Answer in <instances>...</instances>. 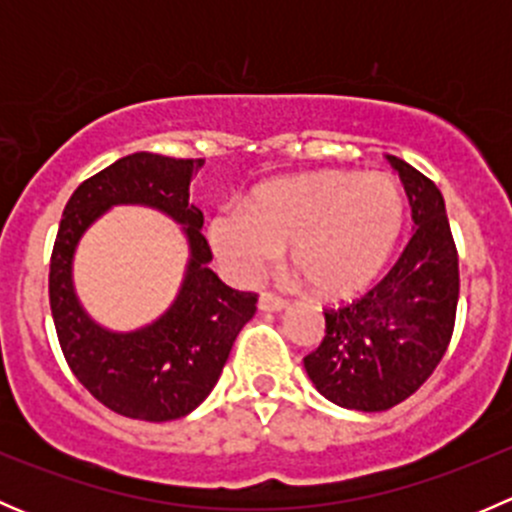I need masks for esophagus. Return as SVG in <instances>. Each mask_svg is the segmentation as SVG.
I'll use <instances>...</instances> for the list:
<instances>
[{
  "instance_id": "obj_1",
  "label": "esophagus",
  "mask_w": 512,
  "mask_h": 512,
  "mask_svg": "<svg viewBox=\"0 0 512 512\" xmlns=\"http://www.w3.org/2000/svg\"><path fill=\"white\" fill-rule=\"evenodd\" d=\"M257 307H260V312H282V309H287V302L282 297H275V294H260V299H257Z\"/></svg>"
}]
</instances>
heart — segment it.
<instances>
[{"instance_id": "heart-1", "label": "heart", "mask_w": 512, "mask_h": 512, "mask_svg": "<svg viewBox=\"0 0 512 512\" xmlns=\"http://www.w3.org/2000/svg\"><path fill=\"white\" fill-rule=\"evenodd\" d=\"M404 225V190L391 175L319 170L267 180L245 208H220L208 240L237 285L260 280L287 247L314 294L344 299L384 272Z\"/></svg>"}]
</instances>
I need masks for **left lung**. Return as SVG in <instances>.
<instances>
[{"label": "left lung", "instance_id": "left-lung-1", "mask_svg": "<svg viewBox=\"0 0 512 512\" xmlns=\"http://www.w3.org/2000/svg\"><path fill=\"white\" fill-rule=\"evenodd\" d=\"M386 158L409 195L414 237L379 285L324 309L327 334L304 356L319 394L354 411L409 399L443 359L456 322L458 255L441 190L406 160Z\"/></svg>", "mask_w": 512, "mask_h": 512}]
</instances>
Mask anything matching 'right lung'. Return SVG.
<instances>
[{
    "mask_svg": "<svg viewBox=\"0 0 512 512\" xmlns=\"http://www.w3.org/2000/svg\"><path fill=\"white\" fill-rule=\"evenodd\" d=\"M203 160L133 153L69 198L49 267V302L61 352L96 401L138 421H173L198 409L218 384L232 342L255 314L257 294L227 287L208 267L203 213L188 203ZM116 204H143L175 219L189 240V265L171 307L146 328L113 333L83 309L73 255L83 232Z\"/></svg>",
    "mask_w": 512,
    "mask_h": 512,
    "instance_id": "add662e5",
    "label": "right lung"
}]
</instances>
